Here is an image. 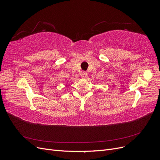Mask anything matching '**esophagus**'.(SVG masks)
Masks as SVG:
<instances>
[{"label": "esophagus", "mask_w": 160, "mask_h": 160, "mask_svg": "<svg viewBox=\"0 0 160 160\" xmlns=\"http://www.w3.org/2000/svg\"><path fill=\"white\" fill-rule=\"evenodd\" d=\"M88 77V73H87L86 72H82V74H81V77L83 79H85V78H86V77Z\"/></svg>", "instance_id": "obj_1"}]
</instances>
